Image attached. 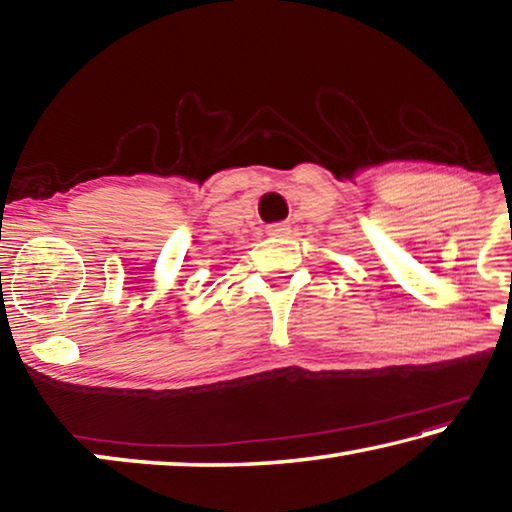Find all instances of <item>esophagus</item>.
I'll return each instance as SVG.
<instances>
[{
  "label": "esophagus",
  "instance_id": "1",
  "mask_svg": "<svg viewBox=\"0 0 512 512\" xmlns=\"http://www.w3.org/2000/svg\"><path fill=\"white\" fill-rule=\"evenodd\" d=\"M266 232L271 237H284V235H289V225L287 223H271V225H266Z\"/></svg>",
  "mask_w": 512,
  "mask_h": 512
}]
</instances>
